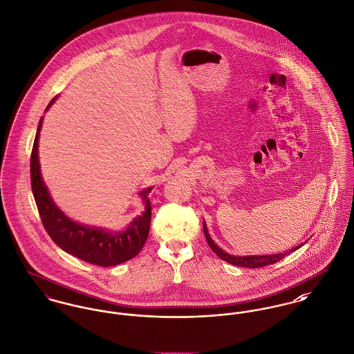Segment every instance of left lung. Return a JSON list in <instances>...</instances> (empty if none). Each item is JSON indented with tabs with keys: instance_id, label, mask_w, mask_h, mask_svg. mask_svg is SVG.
<instances>
[{
	"instance_id": "8db88e82",
	"label": "left lung",
	"mask_w": 354,
	"mask_h": 354,
	"mask_svg": "<svg viewBox=\"0 0 354 354\" xmlns=\"http://www.w3.org/2000/svg\"><path fill=\"white\" fill-rule=\"evenodd\" d=\"M203 232H205V237H206V241L209 246L212 248V250L217 254L219 259H222L223 261L226 263H230L233 266H237V267H243V268H261V267H266V266H271L274 264L277 261H280L281 259H284L287 254H290L291 252L297 250L298 248L301 246V244L295 246L292 250L290 252H286V253H277V254H266V256H232L226 252H223L219 246H218L210 237L209 232H207V227H206V223H203Z\"/></svg>"
}]
</instances>
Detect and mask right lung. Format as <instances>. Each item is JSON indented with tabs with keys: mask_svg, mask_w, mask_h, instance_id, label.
<instances>
[{
	"mask_svg": "<svg viewBox=\"0 0 354 354\" xmlns=\"http://www.w3.org/2000/svg\"><path fill=\"white\" fill-rule=\"evenodd\" d=\"M55 98L47 109L54 104ZM43 118H40L30 153V186L43 226L55 244L64 252L100 267H111L128 261L138 254L148 239L151 225V205L147 199L152 189L142 191L145 212L133 219L131 226L121 233H109L102 229L80 225L66 217L55 205L40 175L37 141Z\"/></svg>",
	"mask_w": 354,
	"mask_h": 354,
	"instance_id": "1",
	"label": "right lung"
}]
</instances>
